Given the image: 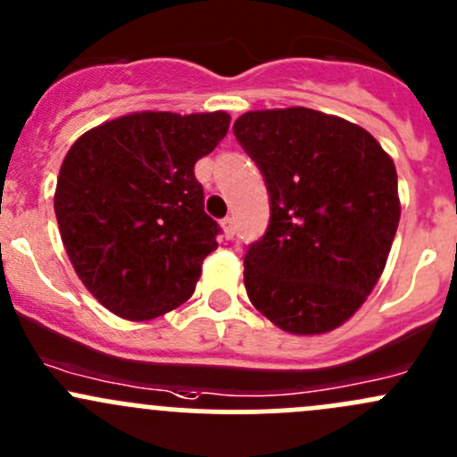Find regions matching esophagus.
<instances>
[{
  "label": "esophagus",
  "mask_w": 457,
  "mask_h": 457,
  "mask_svg": "<svg viewBox=\"0 0 457 457\" xmlns=\"http://www.w3.org/2000/svg\"><path fill=\"white\" fill-rule=\"evenodd\" d=\"M223 234H225V238H234V234H237L234 216H228V219H223Z\"/></svg>",
  "instance_id": "obj_1"
}]
</instances>
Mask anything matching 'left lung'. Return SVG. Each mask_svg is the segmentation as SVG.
I'll return each instance as SVG.
<instances>
[{
  "label": "left lung",
  "instance_id": "8db88e82",
  "mask_svg": "<svg viewBox=\"0 0 457 457\" xmlns=\"http://www.w3.org/2000/svg\"><path fill=\"white\" fill-rule=\"evenodd\" d=\"M234 137L265 179L270 225L245 254L252 305L289 334H325L376 287L400 220L398 174L367 130L310 108L254 110Z\"/></svg>",
  "mask_w": 457,
  "mask_h": 457
}]
</instances>
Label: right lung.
<instances>
[{
    "mask_svg": "<svg viewBox=\"0 0 457 457\" xmlns=\"http://www.w3.org/2000/svg\"><path fill=\"white\" fill-rule=\"evenodd\" d=\"M228 112H135L72 143L54 192L63 247L87 292L126 320H150L195 294L219 223L195 163L228 135Z\"/></svg>",
    "mask_w": 457,
    "mask_h": 457,
    "instance_id": "right-lung-1",
    "label": "right lung"
}]
</instances>
